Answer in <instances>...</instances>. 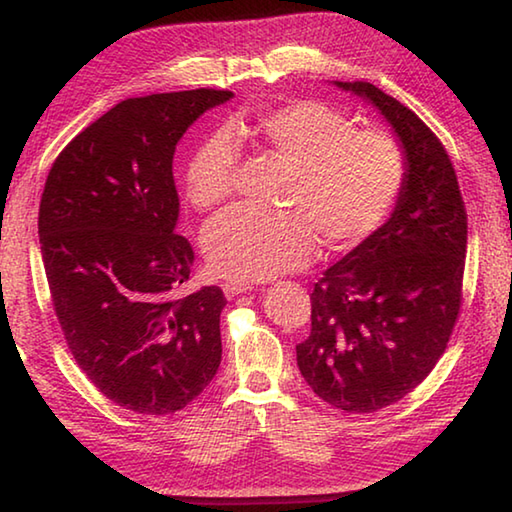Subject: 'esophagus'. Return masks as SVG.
Returning <instances> with one entry per match:
<instances>
[{"mask_svg":"<svg viewBox=\"0 0 512 512\" xmlns=\"http://www.w3.org/2000/svg\"><path fill=\"white\" fill-rule=\"evenodd\" d=\"M250 289H253V287H250V284H244V282H225L223 284V293H225V298H228V300L237 298V296H241V293H246Z\"/></svg>","mask_w":512,"mask_h":512,"instance_id":"obj_1","label":"esophagus"}]
</instances>
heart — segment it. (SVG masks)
<instances>
[{"instance_id": "obj_1", "label": "heart", "mask_w": 512, "mask_h": 512, "mask_svg": "<svg viewBox=\"0 0 512 512\" xmlns=\"http://www.w3.org/2000/svg\"><path fill=\"white\" fill-rule=\"evenodd\" d=\"M237 142H250L291 169L282 214L228 210L205 225L201 244L212 271L230 282H259L296 271L314 255L357 248L381 230L400 203L404 146L323 101H291L207 133L185 167V194L196 210L232 194Z\"/></svg>"}]
</instances>
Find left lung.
<instances>
[{"instance_id":"8db88e82","label":"left lung","mask_w":512,"mask_h":512,"mask_svg":"<svg viewBox=\"0 0 512 512\" xmlns=\"http://www.w3.org/2000/svg\"><path fill=\"white\" fill-rule=\"evenodd\" d=\"M336 85L386 117L409 173L391 219L314 284L296 357L320 400L372 413L409 395L443 357L461 314L467 214L443 142L413 110L366 81Z\"/></svg>"}]
</instances>
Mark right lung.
I'll return each instance as SVG.
<instances>
[{"mask_svg": "<svg viewBox=\"0 0 512 512\" xmlns=\"http://www.w3.org/2000/svg\"><path fill=\"white\" fill-rule=\"evenodd\" d=\"M228 90L162 92L117 103L49 169L38 235L67 348L99 393L169 415L196 400L221 363L219 287L178 296L194 250L176 235L173 153Z\"/></svg>", "mask_w": 512, "mask_h": 512, "instance_id": "1", "label": "right lung"}]
</instances>
